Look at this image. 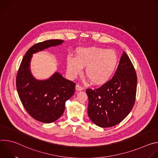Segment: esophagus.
<instances>
[{"instance_id":"34e87169","label":"esophagus","mask_w":158,"mask_h":158,"mask_svg":"<svg viewBox=\"0 0 158 158\" xmlns=\"http://www.w3.org/2000/svg\"><path fill=\"white\" fill-rule=\"evenodd\" d=\"M84 89L83 87H82L81 85H80L79 84H77L76 85V89L77 90V91H81V90H82Z\"/></svg>"}]
</instances>
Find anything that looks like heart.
<instances>
[{
    "label": "heart",
    "mask_w": 158,
    "mask_h": 158,
    "mask_svg": "<svg viewBox=\"0 0 158 158\" xmlns=\"http://www.w3.org/2000/svg\"><path fill=\"white\" fill-rule=\"evenodd\" d=\"M118 64L117 54L112 50L100 48H80L76 51V57L67 58V69L71 77L74 78L82 73L94 84L107 82L114 74Z\"/></svg>",
    "instance_id": "obj_1"
}]
</instances>
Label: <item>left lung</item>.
<instances>
[{
	"label": "left lung",
	"instance_id": "left-lung-1",
	"mask_svg": "<svg viewBox=\"0 0 158 158\" xmlns=\"http://www.w3.org/2000/svg\"><path fill=\"white\" fill-rule=\"evenodd\" d=\"M137 81L134 65L124 52L110 80L98 88L87 89L89 118L101 127L120 123L129 114L135 103Z\"/></svg>",
	"mask_w": 158,
	"mask_h": 158
}]
</instances>
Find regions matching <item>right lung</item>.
<instances>
[{"label":"right lung","instance_id":"right-lung-1","mask_svg":"<svg viewBox=\"0 0 158 158\" xmlns=\"http://www.w3.org/2000/svg\"><path fill=\"white\" fill-rule=\"evenodd\" d=\"M64 40H48L37 43L26 52L22 60L16 76L17 93L26 110L35 120L51 123L64 113L65 102L73 96L76 83L56 73L45 81H37L30 71L32 54L61 44Z\"/></svg>","mask_w":158,"mask_h":158}]
</instances>
